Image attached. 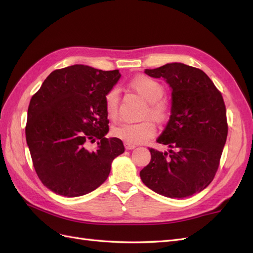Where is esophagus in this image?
<instances>
[{"instance_id": "1", "label": "esophagus", "mask_w": 253, "mask_h": 253, "mask_svg": "<svg viewBox=\"0 0 253 253\" xmlns=\"http://www.w3.org/2000/svg\"><path fill=\"white\" fill-rule=\"evenodd\" d=\"M125 148L126 150H133L136 148V144H133V143H128V142H125Z\"/></svg>"}]
</instances>
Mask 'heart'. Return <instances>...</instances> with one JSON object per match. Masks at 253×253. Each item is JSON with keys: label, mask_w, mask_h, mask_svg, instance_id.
Instances as JSON below:
<instances>
[{"label": "heart", "mask_w": 253, "mask_h": 253, "mask_svg": "<svg viewBox=\"0 0 253 253\" xmlns=\"http://www.w3.org/2000/svg\"><path fill=\"white\" fill-rule=\"evenodd\" d=\"M131 87L145 102L144 117H150L157 122H163L168 116V106L162 100L165 95V87L156 80L147 76H137L129 82ZM105 111L110 119L117 117L119 106V90L112 88L104 97ZM155 134V126L151 120H144L137 124H120L112 128V135L128 143H141L147 141Z\"/></svg>", "instance_id": "b5f03b06"}]
</instances>
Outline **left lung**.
Returning a JSON list of instances; mask_svg holds the SVG:
<instances>
[{"label":"left lung","instance_id":"1","mask_svg":"<svg viewBox=\"0 0 253 253\" xmlns=\"http://www.w3.org/2000/svg\"><path fill=\"white\" fill-rule=\"evenodd\" d=\"M144 73L169 84L172 101L170 119L157 138L170 150L149 149L151 162L140 178L163 196L189 197L208 187L218 169L228 134L223 96L203 71L183 63Z\"/></svg>","mask_w":253,"mask_h":253}]
</instances>
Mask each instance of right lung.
Instances as JSON below:
<instances>
[{
  "instance_id": "add662e5",
  "label": "right lung",
  "mask_w": 253,
  "mask_h": 253,
  "mask_svg": "<svg viewBox=\"0 0 253 253\" xmlns=\"http://www.w3.org/2000/svg\"><path fill=\"white\" fill-rule=\"evenodd\" d=\"M118 70L104 72L82 64L53 71L28 106L26 141L35 170L53 193L77 197L108 178L113 160L125 152L116 137L106 138L104 97L118 82ZM98 140L89 151V142Z\"/></svg>"
}]
</instances>
